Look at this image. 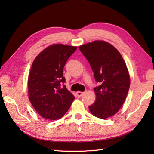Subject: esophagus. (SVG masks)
I'll list each match as a JSON object with an SVG mask.
<instances>
[{
    "instance_id": "34e87169",
    "label": "esophagus",
    "mask_w": 154,
    "mask_h": 154,
    "mask_svg": "<svg viewBox=\"0 0 154 154\" xmlns=\"http://www.w3.org/2000/svg\"><path fill=\"white\" fill-rule=\"evenodd\" d=\"M76 94H77V96H78V97H81V96H82L83 94V92H76Z\"/></svg>"
}]
</instances>
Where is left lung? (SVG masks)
I'll return each mask as SVG.
<instances>
[{"label": "left lung", "mask_w": 154, "mask_h": 154, "mask_svg": "<svg viewBox=\"0 0 154 154\" xmlns=\"http://www.w3.org/2000/svg\"><path fill=\"white\" fill-rule=\"evenodd\" d=\"M88 60L96 82V101L89 109L94 116L106 119L118 113L130 88L126 64L119 52L110 43L95 41L79 47Z\"/></svg>", "instance_id": "obj_1"}]
</instances>
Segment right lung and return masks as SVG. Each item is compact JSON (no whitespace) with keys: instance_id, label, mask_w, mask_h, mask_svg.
I'll use <instances>...</instances> for the list:
<instances>
[{"instance_id":"1","label":"right lung","mask_w":154,"mask_h":154,"mask_svg":"<svg viewBox=\"0 0 154 154\" xmlns=\"http://www.w3.org/2000/svg\"><path fill=\"white\" fill-rule=\"evenodd\" d=\"M77 47L54 44L36 57L28 76V96L36 112L47 119H58L66 113L75 96L64 85L63 69Z\"/></svg>"}]
</instances>
